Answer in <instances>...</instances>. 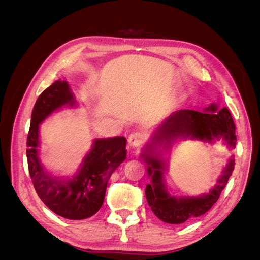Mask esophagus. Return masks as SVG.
Here are the masks:
<instances>
[{
    "mask_svg": "<svg viewBox=\"0 0 260 260\" xmlns=\"http://www.w3.org/2000/svg\"><path fill=\"white\" fill-rule=\"evenodd\" d=\"M144 142V136L141 132H133L128 138V143L132 147H138Z\"/></svg>",
    "mask_w": 260,
    "mask_h": 260,
    "instance_id": "1",
    "label": "esophagus"
}]
</instances>
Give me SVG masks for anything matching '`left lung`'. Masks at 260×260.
<instances>
[{
    "label": "left lung",
    "instance_id": "left-lung-1",
    "mask_svg": "<svg viewBox=\"0 0 260 260\" xmlns=\"http://www.w3.org/2000/svg\"><path fill=\"white\" fill-rule=\"evenodd\" d=\"M177 139L199 140L208 143L222 139L230 148H235L237 144L235 124L229 109L219 108L217 104H210L203 112L180 109L157 127L142 153L148 177L151 178V183L145 188V195L156 217L171 224L183 223L207 212L218 201L234 169L232 156L218 179V183L207 194L200 196L170 194L164 177L167 169L166 162L158 149L162 146L167 151Z\"/></svg>",
    "mask_w": 260,
    "mask_h": 260
}]
</instances>
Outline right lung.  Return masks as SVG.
<instances>
[{"instance_id":"right-lung-1","label":"right lung","mask_w":260,"mask_h":260,"mask_svg":"<svg viewBox=\"0 0 260 260\" xmlns=\"http://www.w3.org/2000/svg\"><path fill=\"white\" fill-rule=\"evenodd\" d=\"M76 104L68 82L55 81L36 102L27 138L28 168L37 194L53 212L70 220L96 214L103 205L109 178L127 156L124 137L96 139L72 178L54 177L43 167L39 157V125L59 108Z\"/></svg>"}]
</instances>
